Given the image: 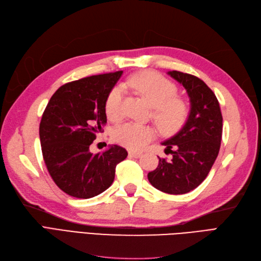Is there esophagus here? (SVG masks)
<instances>
[{"label": "esophagus", "instance_id": "esophagus-1", "mask_svg": "<svg viewBox=\"0 0 261 261\" xmlns=\"http://www.w3.org/2000/svg\"><path fill=\"white\" fill-rule=\"evenodd\" d=\"M128 155H129V156H134V158H139V156L141 155V152L133 151V150H130V151L128 152Z\"/></svg>", "mask_w": 261, "mask_h": 261}]
</instances>
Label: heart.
<instances>
[{
  "mask_svg": "<svg viewBox=\"0 0 261 261\" xmlns=\"http://www.w3.org/2000/svg\"><path fill=\"white\" fill-rule=\"evenodd\" d=\"M126 85L135 89L154 108L153 117L162 130H174L185 122L188 106L183 99L176 97V86L162 75L143 72L130 77ZM123 94L124 89L121 85L114 86L108 93L105 109L108 117L112 121L122 117ZM155 136L156 132L152 126L133 122L118 126L114 134L118 144L132 150L145 148Z\"/></svg>",
  "mask_w": 261,
  "mask_h": 261,
  "instance_id": "obj_1",
  "label": "heart"
}]
</instances>
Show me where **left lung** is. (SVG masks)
Here are the masks:
<instances>
[{"instance_id": "1", "label": "left lung", "mask_w": 261, "mask_h": 261, "mask_svg": "<svg viewBox=\"0 0 261 261\" xmlns=\"http://www.w3.org/2000/svg\"><path fill=\"white\" fill-rule=\"evenodd\" d=\"M168 74L186 89L191 111L183 127L162 143L172 160L159 158L148 179L163 193L180 195L193 191L207 177L219 154L223 120L216 94L200 78L177 70Z\"/></svg>"}]
</instances>
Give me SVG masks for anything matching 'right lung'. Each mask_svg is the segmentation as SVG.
Segmentation results:
<instances>
[{
    "instance_id": "add662e5",
    "label": "right lung",
    "mask_w": 261,
    "mask_h": 261,
    "mask_svg": "<svg viewBox=\"0 0 261 261\" xmlns=\"http://www.w3.org/2000/svg\"><path fill=\"white\" fill-rule=\"evenodd\" d=\"M123 72L82 78L61 86L39 127L43 160L54 183L67 195L88 199L112 185L127 151L113 145L92 154L90 145L107 123L105 103Z\"/></svg>"
}]
</instances>
